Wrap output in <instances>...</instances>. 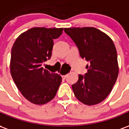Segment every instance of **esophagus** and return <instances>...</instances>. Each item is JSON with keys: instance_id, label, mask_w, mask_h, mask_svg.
Instances as JSON below:
<instances>
[{"instance_id": "1", "label": "esophagus", "mask_w": 129, "mask_h": 129, "mask_svg": "<svg viewBox=\"0 0 129 129\" xmlns=\"http://www.w3.org/2000/svg\"><path fill=\"white\" fill-rule=\"evenodd\" d=\"M67 76H68V75H64L62 76V77H63V79H66V77H67Z\"/></svg>"}]
</instances>
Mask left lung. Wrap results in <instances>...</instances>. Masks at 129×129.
<instances>
[{"instance_id": "left-lung-1", "label": "left lung", "mask_w": 129, "mask_h": 129, "mask_svg": "<svg viewBox=\"0 0 129 129\" xmlns=\"http://www.w3.org/2000/svg\"><path fill=\"white\" fill-rule=\"evenodd\" d=\"M75 43L80 56L89 62L85 75H79L72 86L77 99L84 104L95 105L107 97L119 73L115 46L108 35L92 27L64 28Z\"/></svg>"}]
</instances>
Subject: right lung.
<instances>
[{
	"label": "right lung",
	"instance_id": "right-lung-1",
	"mask_svg": "<svg viewBox=\"0 0 129 129\" xmlns=\"http://www.w3.org/2000/svg\"><path fill=\"white\" fill-rule=\"evenodd\" d=\"M63 29L33 27L19 35L12 46L11 75L21 94L34 104L51 101L61 83V76L41 66L51 58L53 39L60 37Z\"/></svg>",
	"mask_w": 129,
	"mask_h": 129
}]
</instances>
